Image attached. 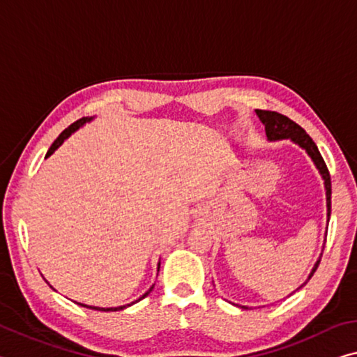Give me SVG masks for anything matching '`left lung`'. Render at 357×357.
Returning a JSON list of instances; mask_svg holds the SVG:
<instances>
[{
  "label": "left lung",
  "mask_w": 357,
  "mask_h": 357,
  "mask_svg": "<svg viewBox=\"0 0 357 357\" xmlns=\"http://www.w3.org/2000/svg\"><path fill=\"white\" fill-rule=\"evenodd\" d=\"M256 114L259 116L260 122L265 126V133H267L268 141H280V139H291L294 143L301 146L302 149H305V152L311 157V160L316 165V168L319 169V174L324 179V188H326V202H327V222L331 219V194H332V185H331V174L329 169H327V165L324 162V158L319 154L318 146L314 144V141L310 138V135L305 132V130L296 123L294 121H291L289 117L280 114L276 111H264V109H256ZM322 256V254H321ZM321 256L318 259V262L314 264L313 270L308 276V280L313 276V273L318 268V265L321 262ZM305 284V282H303ZM302 284V286H303ZM301 286V287H302ZM298 287V289H301ZM292 296V294H291ZM241 308H248V307H241Z\"/></svg>",
  "instance_id": "1"
}]
</instances>
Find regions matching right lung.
Segmentation results:
<instances>
[{
    "mask_svg": "<svg viewBox=\"0 0 357 357\" xmlns=\"http://www.w3.org/2000/svg\"><path fill=\"white\" fill-rule=\"evenodd\" d=\"M92 119H93V117H82V119H79V121H76L75 123H71V126L68 127V128H65L63 132H61V133L59 135V138H56V139L54 141L52 146H50V148H49L47 154H46V158H47V157H50V155H52L54 152H55L56 149H59L61 144H63V141H65L66 138H70L71 135L75 133L79 127H82L84 123H86V122H90V121H92ZM158 268H160V262H158ZM157 271H158V270H157ZM152 289H154V284H152V286L149 287V291H146V292L143 294V296H141V297L138 298V301H135V302L128 303V305H122V307H116V308H100V307H92V305H84V303H77V305H81V307H86V308H90V310H98V311H119V310H123V308L130 307V305H133V303L139 302L141 298H144L146 296H149V292H151Z\"/></svg>",
    "mask_w": 357,
    "mask_h": 357,
    "instance_id": "add662e5",
    "label": "right lung"
}]
</instances>
